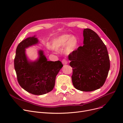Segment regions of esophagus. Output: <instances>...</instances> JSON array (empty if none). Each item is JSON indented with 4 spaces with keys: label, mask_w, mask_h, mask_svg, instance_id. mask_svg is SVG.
Wrapping results in <instances>:
<instances>
[{
    "label": "esophagus",
    "mask_w": 123,
    "mask_h": 123,
    "mask_svg": "<svg viewBox=\"0 0 123 123\" xmlns=\"http://www.w3.org/2000/svg\"><path fill=\"white\" fill-rule=\"evenodd\" d=\"M62 62L63 65H66V64H67L68 63V62H67V60L66 59H63L62 60Z\"/></svg>",
    "instance_id": "1"
}]
</instances>
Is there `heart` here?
I'll return each instance as SVG.
<instances>
[{
    "instance_id": "b5f03b06",
    "label": "heart",
    "mask_w": 123,
    "mask_h": 123,
    "mask_svg": "<svg viewBox=\"0 0 123 123\" xmlns=\"http://www.w3.org/2000/svg\"><path fill=\"white\" fill-rule=\"evenodd\" d=\"M65 51L68 54L74 51L78 45V39L74 36L64 34L55 38L52 42V47L55 49L63 48L66 45Z\"/></svg>"
}]
</instances>
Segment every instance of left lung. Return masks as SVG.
<instances>
[{
	"mask_svg": "<svg viewBox=\"0 0 123 123\" xmlns=\"http://www.w3.org/2000/svg\"><path fill=\"white\" fill-rule=\"evenodd\" d=\"M84 45L69 54L73 68L72 80L80 91L92 92L103 86L110 69L107 47L95 31L85 29Z\"/></svg>",
	"mask_w": 123,
	"mask_h": 123,
	"instance_id": "8db88e82",
	"label": "left lung"
}]
</instances>
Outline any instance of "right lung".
<instances>
[{
	"label": "right lung",
	"mask_w": 123,
	"mask_h": 123,
	"mask_svg": "<svg viewBox=\"0 0 123 123\" xmlns=\"http://www.w3.org/2000/svg\"><path fill=\"white\" fill-rule=\"evenodd\" d=\"M35 36L23 40L18 45L14 59V68L20 86L26 91L35 95H43L51 92L55 86L56 77L63 64L60 61L47 60L42 50L36 61H29L25 48L37 44Z\"/></svg>",
	"instance_id": "1"
}]
</instances>
